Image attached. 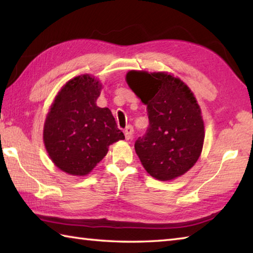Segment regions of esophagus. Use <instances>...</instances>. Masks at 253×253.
<instances>
[{
    "mask_svg": "<svg viewBox=\"0 0 253 253\" xmlns=\"http://www.w3.org/2000/svg\"><path fill=\"white\" fill-rule=\"evenodd\" d=\"M124 132H125L126 139L129 140V139H131L132 134H134V129H132L131 126H127V127L125 128V131H124Z\"/></svg>",
    "mask_w": 253,
    "mask_h": 253,
    "instance_id": "obj_1",
    "label": "esophagus"
}]
</instances>
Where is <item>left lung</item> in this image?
<instances>
[{
  "label": "left lung",
  "instance_id": "left-lung-1",
  "mask_svg": "<svg viewBox=\"0 0 253 253\" xmlns=\"http://www.w3.org/2000/svg\"><path fill=\"white\" fill-rule=\"evenodd\" d=\"M126 82L147 106L149 126L135 142L145 170L160 181L186 173L199 159L205 124L194 93L166 72L129 71Z\"/></svg>",
  "mask_w": 253,
  "mask_h": 253
}]
</instances>
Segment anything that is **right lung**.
<instances>
[{"mask_svg":"<svg viewBox=\"0 0 253 253\" xmlns=\"http://www.w3.org/2000/svg\"><path fill=\"white\" fill-rule=\"evenodd\" d=\"M103 88L94 76H76L64 85L46 115L43 140L55 166L72 176L88 174L109 146L125 139L112 112L96 104Z\"/></svg>","mask_w":253,"mask_h":253,"instance_id":"obj_1","label":"right lung"}]
</instances>
